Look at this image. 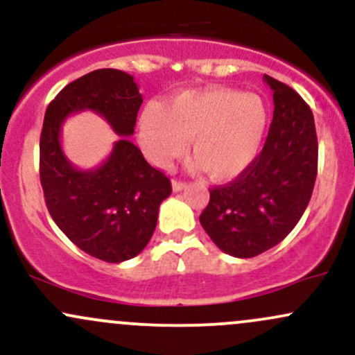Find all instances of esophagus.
Listing matches in <instances>:
<instances>
[{
    "instance_id": "1",
    "label": "esophagus",
    "mask_w": 355,
    "mask_h": 355,
    "mask_svg": "<svg viewBox=\"0 0 355 355\" xmlns=\"http://www.w3.org/2000/svg\"><path fill=\"white\" fill-rule=\"evenodd\" d=\"M173 189L176 191V193H179V191H182V189H186V182L174 179V181H173Z\"/></svg>"
}]
</instances>
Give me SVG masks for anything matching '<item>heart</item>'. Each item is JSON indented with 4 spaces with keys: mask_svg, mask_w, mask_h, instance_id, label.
<instances>
[{
    "mask_svg": "<svg viewBox=\"0 0 355 355\" xmlns=\"http://www.w3.org/2000/svg\"><path fill=\"white\" fill-rule=\"evenodd\" d=\"M268 110L254 94L231 89L182 92L164 107L147 105L139 121V139L153 164L164 167L191 153L209 178H236L260 154Z\"/></svg>",
    "mask_w": 355,
    "mask_h": 355,
    "instance_id": "b5f03b06",
    "label": "heart"
}]
</instances>
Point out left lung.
<instances>
[{
	"label": "left lung",
	"instance_id": "left-lung-1",
	"mask_svg": "<svg viewBox=\"0 0 355 355\" xmlns=\"http://www.w3.org/2000/svg\"><path fill=\"white\" fill-rule=\"evenodd\" d=\"M273 92V121L260 156L225 186L209 189L199 221L221 252L252 258L290 233L312 196L317 178L313 114L292 87L265 75Z\"/></svg>",
	"mask_w": 355,
	"mask_h": 355
}]
</instances>
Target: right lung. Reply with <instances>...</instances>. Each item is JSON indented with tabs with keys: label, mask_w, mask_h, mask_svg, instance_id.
I'll return each mask as SVG.
<instances>
[{
	"label": "right lung",
	"mask_w": 355,
	"mask_h": 355,
	"mask_svg": "<svg viewBox=\"0 0 355 355\" xmlns=\"http://www.w3.org/2000/svg\"><path fill=\"white\" fill-rule=\"evenodd\" d=\"M141 103L132 75L94 70L51 101L40 137V181L51 218L82 252L109 263L130 260L146 248L159 206L173 191L169 178L127 139L134 134ZM83 110L101 114L121 135L94 170L71 165L59 141L66 117Z\"/></svg>",
	"instance_id": "1"
}]
</instances>
